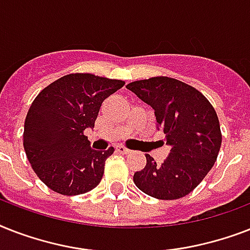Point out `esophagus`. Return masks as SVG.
Listing matches in <instances>:
<instances>
[{
	"label": "esophagus",
	"mask_w": 250,
	"mask_h": 250,
	"mask_svg": "<svg viewBox=\"0 0 250 250\" xmlns=\"http://www.w3.org/2000/svg\"><path fill=\"white\" fill-rule=\"evenodd\" d=\"M117 152L121 153V154H128V153H131V150L125 148V146H117Z\"/></svg>",
	"instance_id": "esophagus-1"
}]
</instances>
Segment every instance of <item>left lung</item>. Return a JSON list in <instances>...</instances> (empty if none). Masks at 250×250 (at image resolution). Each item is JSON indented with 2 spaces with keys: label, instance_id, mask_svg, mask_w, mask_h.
<instances>
[{
  "label": "left lung",
  "instance_id": "8db88e82",
  "mask_svg": "<svg viewBox=\"0 0 250 250\" xmlns=\"http://www.w3.org/2000/svg\"><path fill=\"white\" fill-rule=\"evenodd\" d=\"M127 89L152 106L157 129L171 146L162 165L145 154L146 165L135 172L133 182L158 200L184 197L211 170L221 149V125L213 105L196 88L167 76L136 80Z\"/></svg>",
  "mask_w": 250,
  "mask_h": 250
}]
</instances>
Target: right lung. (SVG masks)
<instances>
[{"label":"right lung","instance_id":"right-lung-1","mask_svg":"<svg viewBox=\"0 0 250 250\" xmlns=\"http://www.w3.org/2000/svg\"><path fill=\"white\" fill-rule=\"evenodd\" d=\"M123 85V80L78 72L62 76L37 94L25 117L23 146L45 186L76 196L100 184L114 148L93 150L84 131L94 127L104 100Z\"/></svg>","mask_w":250,"mask_h":250}]
</instances>
